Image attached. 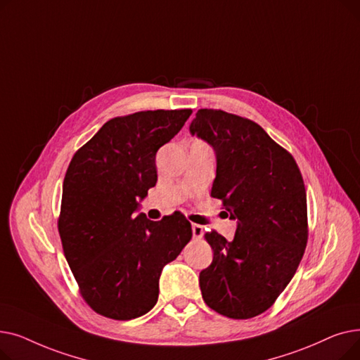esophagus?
<instances>
[{
	"label": "esophagus",
	"mask_w": 360,
	"mask_h": 360,
	"mask_svg": "<svg viewBox=\"0 0 360 360\" xmlns=\"http://www.w3.org/2000/svg\"><path fill=\"white\" fill-rule=\"evenodd\" d=\"M204 235V228L201 224H197V223H193V236L195 239H201Z\"/></svg>",
	"instance_id": "esophagus-1"
}]
</instances>
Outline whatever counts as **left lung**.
<instances>
[{
  "instance_id": "left-lung-1",
  "label": "left lung",
  "mask_w": 360,
  "mask_h": 360,
  "mask_svg": "<svg viewBox=\"0 0 360 360\" xmlns=\"http://www.w3.org/2000/svg\"><path fill=\"white\" fill-rule=\"evenodd\" d=\"M216 150L212 197L238 221L232 240H205L213 261L200 273L202 299L233 319L266 312L286 289L308 242L304 178L293 156L257 122L220 109H198L190 127Z\"/></svg>"
}]
</instances>
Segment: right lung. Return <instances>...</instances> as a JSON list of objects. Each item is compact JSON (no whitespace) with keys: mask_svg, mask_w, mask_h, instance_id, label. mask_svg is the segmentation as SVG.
I'll return each mask as SVG.
<instances>
[{"mask_svg":"<svg viewBox=\"0 0 360 360\" xmlns=\"http://www.w3.org/2000/svg\"><path fill=\"white\" fill-rule=\"evenodd\" d=\"M191 113L158 109L112 118L68 165L58 232L79 292L99 315L127 321L148 312L162 269L193 238L179 212L159 221L134 214L158 182V150Z\"/></svg>","mask_w":360,"mask_h":360,"instance_id":"right-lung-1","label":"right lung"}]
</instances>
